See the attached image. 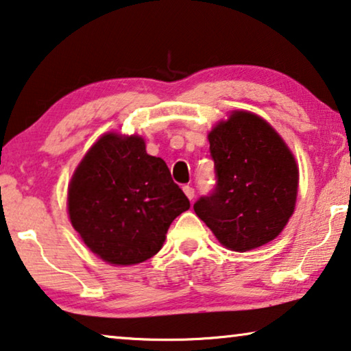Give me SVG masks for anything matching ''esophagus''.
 <instances>
[{
    "instance_id": "esophagus-1",
    "label": "esophagus",
    "mask_w": 351,
    "mask_h": 351,
    "mask_svg": "<svg viewBox=\"0 0 351 351\" xmlns=\"http://www.w3.org/2000/svg\"><path fill=\"white\" fill-rule=\"evenodd\" d=\"M182 191H184V194H186V197L189 200H194V197H195V191H194V187H191V186H184L182 187Z\"/></svg>"
}]
</instances>
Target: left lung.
<instances>
[{"label":"left lung","instance_id":"8db88e82","mask_svg":"<svg viewBox=\"0 0 351 351\" xmlns=\"http://www.w3.org/2000/svg\"><path fill=\"white\" fill-rule=\"evenodd\" d=\"M216 186L194 211L221 245L254 250L278 237L294 213L299 170L275 128L248 111H234L208 133Z\"/></svg>","mask_w":351,"mask_h":351}]
</instances>
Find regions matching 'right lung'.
<instances>
[{
    "instance_id": "right-lung-1",
    "label": "right lung",
    "mask_w": 351,
    "mask_h": 351,
    "mask_svg": "<svg viewBox=\"0 0 351 351\" xmlns=\"http://www.w3.org/2000/svg\"><path fill=\"white\" fill-rule=\"evenodd\" d=\"M189 206L165 162L147 154L138 135H103L68 186L73 227L92 253L114 265L152 258L173 219Z\"/></svg>"
}]
</instances>
